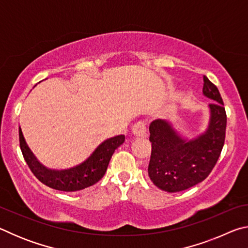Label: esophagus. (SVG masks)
<instances>
[{
  "mask_svg": "<svg viewBox=\"0 0 248 248\" xmlns=\"http://www.w3.org/2000/svg\"><path fill=\"white\" fill-rule=\"evenodd\" d=\"M146 132V124L144 121H138L132 125V133L137 137H143Z\"/></svg>",
  "mask_w": 248,
  "mask_h": 248,
  "instance_id": "34e87169",
  "label": "esophagus"
}]
</instances>
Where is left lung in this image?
Returning <instances> with one entry per match:
<instances>
[{"instance_id":"1","label":"left lung","mask_w":248,"mask_h":248,"mask_svg":"<svg viewBox=\"0 0 248 248\" xmlns=\"http://www.w3.org/2000/svg\"><path fill=\"white\" fill-rule=\"evenodd\" d=\"M203 95L209 104L210 120L207 130L194 139H184L166 120L150 124L152 143L148 167L149 177L155 186L167 192L186 190L208 177L223 149L226 112L220 92L203 77Z\"/></svg>"}]
</instances>
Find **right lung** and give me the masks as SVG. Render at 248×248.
<instances>
[{"instance_id": "add662e5", "label": "right lung", "mask_w": 248, "mask_h": 248, "mask_svg": "<svg viewBox=\"0 0 248 248\" xmlns=\"http://www.w3.org/2000/svg\"><path fill=\"white\" fill-rule=\"evenodd\" d=\"M124 142V134L110 138L100 143L91 156L79 165L68 170H50L37 161L35 155L26 144L22 129L19 127L20 150L31 173L46 186L61 191L70 192L85 189L102 179L115 150Z\"/></svg>"}]
</instances>
